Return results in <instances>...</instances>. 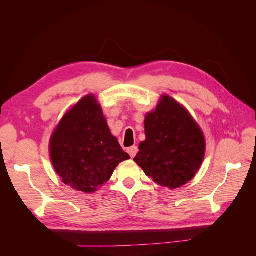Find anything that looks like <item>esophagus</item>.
<instances>
[{"instance_id": "34e87169", "label": "esophagus", "mask_w": 256, "mask_h": 256, "mask_svg": "<svg viewBox=\"0 0 256 256\" xmlns=\"http://www.w3.org/2000/svg\"><path fill=\"white\" fill-rule=\"evenodd\" d=\"M138 152V146H131V147H129V148H128V152H129L131 158H134L136 156Z\"/></svg>"}]
</instances>
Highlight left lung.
Returning a JSON list of instances; mask_svg holds the SVG:
<instances>
[{"instance_id":"left-lung-1","label":"left lung","mask_w":256,"mask_h":256,"mask_svg":"<svg viewBox=\"0 0 256 256\" xmlns=\"http://www.w3.org/2000/svg\"><path fill=\"white\" fill-rule=\"evenodd\" d=\"M146 140L134 161L152 180L170 189L194 177L204 159L203 132L184 106L164 96L145 118Z\"/></svg>"}]
</instances>
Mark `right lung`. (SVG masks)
Segmentation results:
<instances>
[{"mask_svg": "<svg viewBox=\"0 0 256 256\" xmlns=\"http://www.w3.org/2000/svg\"><path fill=\"white\" fill-rule=\"evenodd\" d=\"M50 154L63 182L86 193L102 187L120 162L130 159L111 134L102 108L90 95L60 120L51 138Z\"/></svg>", "mask_w": 256, "mask_h": 256, "instance_id": "add662e5", "label": "right lung"}]
</instances>
